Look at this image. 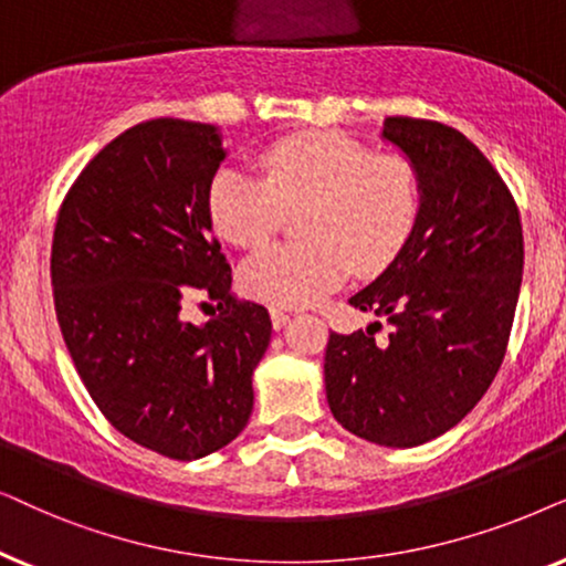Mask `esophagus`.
I'll list each match as a JSON object with an SVG mask.
<instances>
[{
	"label": "esophagus",
	"mask_w": 566,
	"mask_h": 566,
	"mask_svg": "<svg viewBox=\"0 0 566 566\" xmlns=\"http://www.w3.org/2000/svg\"><path fill=\"white\" fill-rule=\"evenodd\" d=\"M269 313H271V326H274L276 331L287 326V321H290V313L287 311H282V307H271Z\"/></svg>",
	"instance_id": "34e87169"
}]
</instances>
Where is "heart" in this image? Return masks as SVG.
I'll list each match as a JSON object with an SVG mask.
<instances>
[{
	"mask_svg": "<svg viewBox=\"0 0 566 566\" xmlns=\"http://www.w3.org/2000/svg\"><path fill=\"white\" fill-rule=\"evenodd\" d=\"M266 180L222 168L209 188L214 230L238 248L263 245L284 209L303 207L300 243L269 245L245 261L240 287L274 305H311L349 276L378 274L401 253L419 217L421 188L401 155H373L338 132H305L261 155Z\"/></svg>",
	"mask_w": 566,
	"mask_h": 566,
	"instance_id": "obj_1",
	"label": "heart"
}]
</instances>
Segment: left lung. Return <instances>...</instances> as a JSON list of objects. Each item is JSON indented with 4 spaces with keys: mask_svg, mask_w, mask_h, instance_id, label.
<instances>
[{
    "mask_svg": "<svg viewBox=\"0 0 566 566\" xmlns=\"http://www.w3.org/2000/svg\"><path fill=\"white\" fill-rule=\"evenodd\" d=\"M382 139L413 165L419 217L388 269L349 297L380 321L326 346L331 413L361 440L417 448L455 427L500 370L523 282L515 199L446 124L390 116Z\"/></svg>",
    "mask_w": 566,
    "mask_h": 566,
    "instance_id": "8db88e82",
    "label": "left lung"
}]
</instances>
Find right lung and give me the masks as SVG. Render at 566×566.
I'll use <instances>...</instances> for the list:
<instances>
[{"label":"right lung","mask_w":566,"mask_h":566,"mask_svg":"<svg viewBox=\"0 0 566 566\" xmlns=\"http://www.w3.org/2000/svg\"><path fill=\"white\" fill-rule=\"evenodd\" d=\"M228 149L212 124L155 118L80 172L51 245L56 318L87 394L142 448L196 461L243 432L271 318L238 300L209 188ZM218 300L205 324L184 298Z\"/></svg>","instance_id":"1"}]
</instances>
